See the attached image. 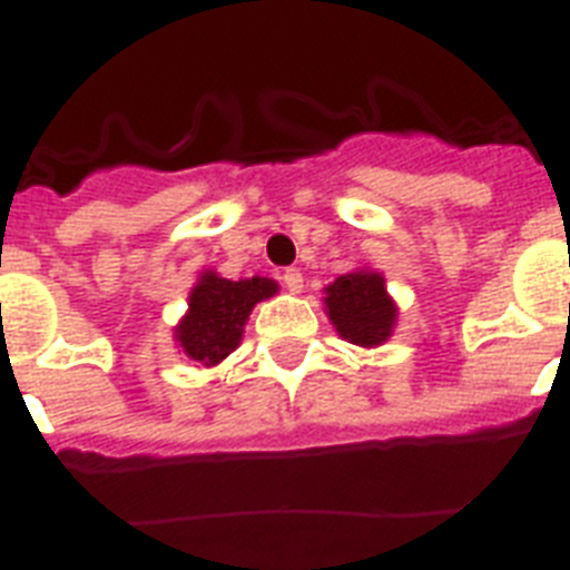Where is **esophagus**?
Returning <instances> with one entry per match:
<instances>
[{
  "label": "esophagus",
  "instance_id": "esophagus-1",
  "mask_svg": "<svg viewBox=\"0 0 570 570\" xmlns=\"http://www.w3.org/2000/svg\"><path fill=\"white\" fill-rule=\"evenodd\" d=\"M282 285L291 291V294H299L302 291V274L296 268H285L282 271Z\"/></svg>",
  "mask_w": 570,
  "mask_h": 570
}]
</instances>
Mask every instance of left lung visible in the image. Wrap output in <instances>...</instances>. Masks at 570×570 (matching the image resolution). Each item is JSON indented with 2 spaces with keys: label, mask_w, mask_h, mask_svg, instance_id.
Segmentation results:
<instances>
[{
  "label": "left lung",
  "mask_w": 570,
  "mask_h": 570,
  "mask_svg": "<svg viewBox=\"0 0 570 570\" xmlns=\"http://www.w3.org/2000/svg\"><path fill=\"white\" fill-rule=\"evenodd\" d=\"M331 322L354 345L374 347L391 336L396 308L385 294V279L371 271L345 274L325 291Z\"/></svg>",
  "instance_id": "1"
}]
</instances>
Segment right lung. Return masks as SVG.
<instances>
[{
    "label": "right lung",
    "instance_id": "obj_1",
    "mask_svg": "<svg viewBox=\"0 0 570 570\" xmlns=\"http://www.w3.org/2000/svg\"><path fill=\"white\" fill-rule=\"evenodd\" d=\"M276 294L274 279L230 282L216 274H205L190 291L188 316L179 322L176 340L185 354L203 365H216L239 345L242 325L256 302Z\"/></svg>",
    "mask_w": 570,
    "mask_h": 570
}]
</instances>
